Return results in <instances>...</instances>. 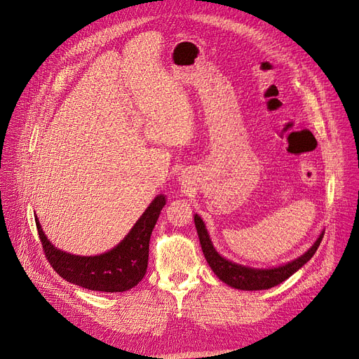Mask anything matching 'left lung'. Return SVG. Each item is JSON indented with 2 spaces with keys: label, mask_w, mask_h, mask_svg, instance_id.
<instances>
[{
  "label": "left lung",
  "mask_w": 359,
  "mask_h": 359,
  "mask_svg": "<svg viewBox=\"0 0 359 359\" xmlns=\"http://www.w3.org/2000/svg\"><path fill=\"white\" fill-rule=\"evenodd\" d=\"M195 227L199 236V241L202 246L203 256L208 262L210 268L214 271V273L225 284L244 291H259V290H269L272 287L279 285L280 282L288 279L292 273H295L301 266H304L306 263L313 257L317 248L320 246L323 238V231L318 236L313 246L299 257H297L292 262H288L287 265H282L272 269H255L249 266L238 265V263L230 262L219 256V253L215 250L214 244L210 238L208 231L205 229V224L201 219V217L195 215Z\"/></svg>",
  "instance_id": "8db88e82"
}]
</instances>
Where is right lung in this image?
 <instances>
[{
	"instance_id": "1",
	"label": "right lung",
	"mask_w": 359,
	"mask_h": 359,
	"mask_svg": "<svg viewBox=\"0 0 359 359\" xmlns=\"http://www.w3.org/2000/svg\"><path fill=\"white\" fill-rule=\"evenodd\" d=\"M164 205L165 196H156L118 246L99 256L58 250L46 238L41 222L34 221L45 256L61 278L91 291L123 292L134 288L147 272L149 237Z\"/></svg>"
}]
</instances>
